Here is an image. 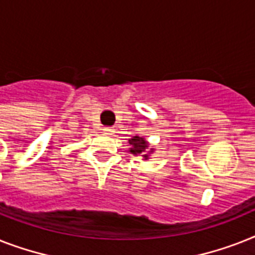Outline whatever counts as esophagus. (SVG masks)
Returning a JSON list of instances; mask_svg holds the SVG:
<instances>
[{
    "label": "esophagus",
    "instance_id": "esophagus-1",
    "mask_svg": "<svg viewBox=\"0 0 255 255\" xmlns=\"http://www.w3.org/2000/svg\"><path fill=\"white\" fill-rule=\"evenodd\" d=\"M103 131H105V133H107V134H111L114 132V128H111V127H106L105 128V129H103Z\"/></svg>",
    "mask_w": 255,
    "mask_h": 255
}]
</instances>
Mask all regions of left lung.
<instances>
[{
    "label": "left lung",
    "instance_id": "left-lung-1",
    "mask_svg": "<svg viewBox=\"0 0 255 255\" xmlns=\"http://www.w3.org/2000/svg\"><path fill=\"white\" fill-rule=\"evenodd\" d=\"M129 145H131V148H129V152L132 153V154H141L145 160H148L149 154H146V150H148V141H146L145 138L140 137V136H133V138H131L129 140ZM150 152H153V149H150Z\"/></svg>",
    "mask_w": 255,
    "mask_h": 255
}]
</instances>
